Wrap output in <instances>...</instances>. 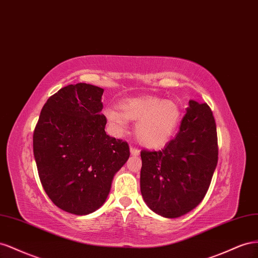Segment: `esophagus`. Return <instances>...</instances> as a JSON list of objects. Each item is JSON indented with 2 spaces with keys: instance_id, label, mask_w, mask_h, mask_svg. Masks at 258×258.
I'll list each match as a JSON object with an SVG mask.
<instances>
[{
  "instance_id": "1",
  "label": "esophagus",
  "mask_w": 258,
  "mask_h": 258,
  "mask_svg": "<svg viewBox=\"0 0 258 258\" xmlns=\"http://www.w3.org/2000/svg\"><path fill=\"white\" fill-rule=\"evenodd\" d=\"M130 152H131L132 156H138V154H139L138 149L134 148V147H131V148H130Z\"/></svg>"
}]
</instances>
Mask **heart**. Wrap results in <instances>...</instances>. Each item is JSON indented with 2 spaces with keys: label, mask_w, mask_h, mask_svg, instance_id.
Masks as SVG:
<instances>
[{
  "label": "heart",
  "mask_w": 258,
  "mask_h": 258,
  "mask_svg": "<svg viewBox=\"0 0 258 258\" xmlns=\"http://www.w3.org/2000/svg\"><path fill=\"white\" fill-rule=\"evenodd\" d=\"M120 111L108 108L105 115L119 134L127 130L128 121L137 122L135 136L146 148L157 149L170 142L181 120V110L174 101L157 97L133 98L120 104Z\"/></svg>",
  "instance_id": "obj_1"
}]
</instances>
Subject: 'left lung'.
Listing matches in <instances>:
<instances>
[{"label": "left lung", "mask_w": 258, "mask_h": 258, "mask_svg": "<svg viewBox=\"0 0 258 258\" xmlns=\"http://www.w3.org/2000/svg\"><path fill=\"white\" fill-rule=\"evenodd\" d=\"M141 191L166 218L187 214L207 195L218 161L216 123L207 104L189 101L179 132L162 150H143Z\"/></svg>", "instance_id": "1"}]
</instances>
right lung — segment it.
<instances>
[{
    "label": "right lung",
    "instance_id": "add662e5",
    "mask_svg": "<svg viewBox=\"0 0 258 258\" xmlns=\"http://www.w3.org/2000/svg\"><path fill=\"white\" fill-rule=\"evenodd\" d=\"M102 88L70 84L43 106L33 133L39 177L56 207L87 215L105 203L113 176L130 157L126 142L106 134Z\"/></svg>",
    "mask_w": 258,
    "mask_h": 258
}]
</instances>
